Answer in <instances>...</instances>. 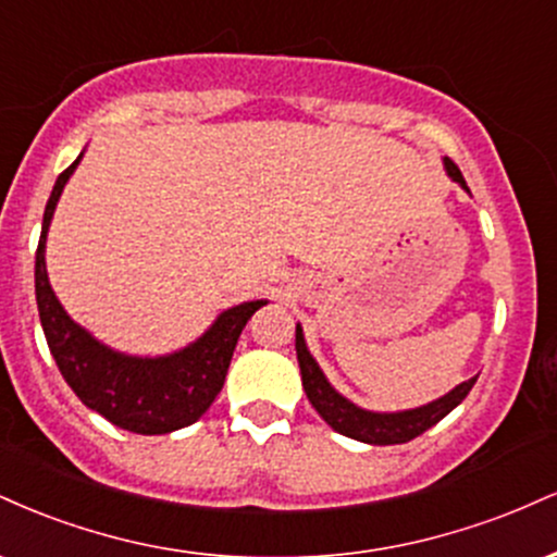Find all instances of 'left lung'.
<instances>
[{"label":"left lung","instance_id":"1","mask_svg":"<svg viewBox=\"0 0 557 557\" xmlns=\"http://www.w3.org/2000/svg\"><path fill=\"white\" fill-rule=\"evenodd\" d=\"M447 175L456 183H461L466 188V181L461 170L456 168L453 159H445ZM469 190V188H466ZM296 354H298V367H300V380H304L306 398L311 400V406L317 408V413L322 417L335 432L345 434V437L361 440L369 445H400L408 440L424 434L430 426L437 424L440 419H445L453 408L461 403L469 389L474 387L476 376H471L469 382H461L456 389L443 395L440 400L430 403V406L413 408V411H400V413H374L363 411V408L354 406L350 400H345L343 395H337L330 387V382L324 380L322 369L317 367V361L311 359V354L306 350L304 332L296 327Z\"/></svg>","mask_w":557,"mask_h":557}]
</instances>
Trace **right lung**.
Wrapping results in <instances>:
<instances>
[{
  "mask_svg": "<svg viewBox=\"0 0 557 557\" xmlns=\"http://www.w3.org/2000/svg\"><path fill=\"white\" fill-rule=\"evenodd\" d=\"M83 157V154H81ZM81 157L57 177L52 196L44 209L41 238L36 248V304L44 335L57 367L73 393L91 411L101 413L114 426L136 434H168L194 421L212 406L225 385L230 359L243 327L267 300H248L233 306L181 354L162 359H136L114 354L94 341L65 314L47 277V230L52 222L57 198L67 177L78 168Z\"/></svg>",
  "mask_w": 557,
  "mask_h": 557,
  "instance_id": "1",
  "label": "right lung"
}]
</instances>
